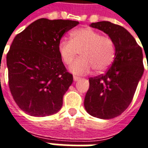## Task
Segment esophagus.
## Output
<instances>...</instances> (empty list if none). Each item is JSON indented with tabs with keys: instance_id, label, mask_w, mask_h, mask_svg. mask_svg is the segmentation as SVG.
<instances>
[{
	"instance_id": "1",
	"label": "esophagus",
	"mask_w": 148,
	"mask_h": 148,
	"mask_svg": "<svg viewBox=\"0 0 148 148\" xmlns=\"http://www.w3.org/2000/svg\"><path fill=\"white\" fill-rule=\"evenodd\" d=\"M74 82H77V81H78L79 79H81V78H79V77H78V76H75V75H74Z\"/></svg>"
}]
</instances>
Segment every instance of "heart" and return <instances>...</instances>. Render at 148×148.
<instances>
[{
	"mask_svg": "<svg viewBox=\"0 0 148 148\" xmlns=\"http://www.w3.org/2000/svg\"><path fill=\"white\" fill-rule=\"evenodd\" d=\"M57 49L66 65L71 64L80 52L82 57L70 66V71L75 74H87L93 68L98 73L105 71L111 66L116 55L112 38L89 27L73 31L70 40L61 39Z\"/></svg>",
	"mask_w": 148,
	"mask_h": 148,
	"instance_id": "heart-1",
	"label": "heart"
}]
</instances>
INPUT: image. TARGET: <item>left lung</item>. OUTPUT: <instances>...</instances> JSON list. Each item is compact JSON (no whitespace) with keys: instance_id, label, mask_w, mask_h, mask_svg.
<instances>
[{"instance_id":"left-lung-1","label":"left lung","mask_w":148,"mask_h":148,"mask_svg":"<svg viewBox=\"0 0 148 148\" xmlns=\"http://www.w3.org/2000/svg\"><path fill=\"white\" fill-rule=\"evenodd\" d=\"M90 27L112 38L116 55L105 74L89 78L84 107L91 116L111 119L121 114L132 101L144 71L143 51L131 34L119 25L103 21Z\"/></svg>"}]
</instances>
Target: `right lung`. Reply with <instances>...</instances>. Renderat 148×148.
Here are the masks:
<instances>
[{
    "mask_svg": "<svg viewBox=\"0 0 148 148\" xmlns=\"http://www.w3.org/2000/svg\"><path fill=\"white\" fill-rule=\"evenodd\" d=\"M79 23L40 18L15 36L7 53L9 86L23 111L33 116L57 113L73 82L58 53L63 35Z\"/></svg>",
    "mask_w": 148,
    "mask_h": 148,
    "instance_id": "obj_1",
    "label": "right lung"
}]
</instances>
